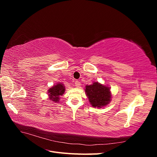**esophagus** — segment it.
<instances>
[{"instance_id":"1","label":"esophagus","mask_w":157,"mask_h":157,"mask_svg":"<svg viewBox=\"0 0 157 157\" xmlns=\"http://www.w3.org/2000/svg\"><path fill=\"white\" fill-rule=\"evenodd\" d=\"M75 86L76 87H77V88L80 87V82L79 81H78V80H77V81H75Z\"/></svg>"}]
</instances>
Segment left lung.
<instances>
[{"mask_svg":"<svg viewBox=\"0 0 157 157\" xmlns=\"http://www.w3.org/2000/svg\"><path fill=\"white\" fill-rule=\"evenodd\" d=\"M85 92L92 107L101 108L107 105L111 101L110 88L99 82H94L88 86L87 85Z\"/></svg>","mask_w":157,"mask_h":157,"instance_id":"8db88e82","label":"left lung"}]
</instances>
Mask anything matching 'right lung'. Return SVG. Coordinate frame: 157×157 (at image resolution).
<instances>
[{
  "mask_svg": "<svg viewBox=\"0 0 157 157\" xmlns=\"http://www.w3.org/2000/svg\"><path fill=\"white\" fill-rule=\"evenodd\" d=\"M65 91V89L63 84L58 83L54 85V86L50 88L48 91L50 100L53 101L56 103L59 102V97L62 96Z\"/></svg>",
  "mask_w": 157,
  "mask_h": 157,
  "instance_id": "right-lung-1",
  "label": "right lung"
}]
</instances>
